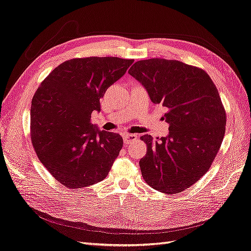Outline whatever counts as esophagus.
I'll use <instances>...</instances> for the list:
<instances>
[{
  "label": "esophagus",
  "mask_w": 251,
  "mask_h": 251,
  "mask_svg": "<svg viewBox=\"0 0 251 251\" xmlns=\"http://www.w3.org/2000/svg\"><path fill=\"white\" fill-rule=\"evenodd\" d=\"M137 140V135L135 134H125L124 135V144L129 145Z\"/></svg>",
  "instance_id": "1"
}]
</instances>
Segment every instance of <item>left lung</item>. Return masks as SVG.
I'll return each instance as SVG.
<instances>
[{
  "label": "left lung",
  "instance_id": "8db88e82",
  "mask_svg": "<svg viewBox=\"0 0 251 251\" xmlns=\"http://www.w3.org/2000/svg\"><path fill=\"white\" fill-rule=\"evenodd\" d=\"M128 72L152 102L168 108L169 136H141L147 144L143 178L162 193L186 190L209 171L224 141L226 114L217 88L205 70L177 60H141Z\"/></svg>",
  "mask_w": 251,
  "mask_h": 251
}]
</instances>
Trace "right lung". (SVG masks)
<instances>
[{
  "mask_svg": "<svg viewBox=\"0 0 251 251\" xmlns=\"http://www.w3.org/2000/svg\"><path fill=\"white\" fill-rule=\"evenodd\" d=\"M132 63L117 57L71 59L37 89L31 105L32 145L44 168L65 187L102 181L122 149V136L99 131L91 114L100 110V98Z\"/></svg>",
  "mask_w": 251,
  "mask_h": 251,
  "instance_id": "add662e5",
  "label": "right lung"
}]
</instances>
